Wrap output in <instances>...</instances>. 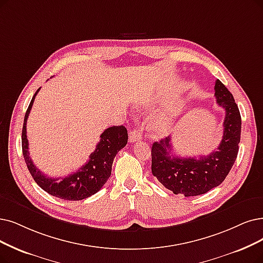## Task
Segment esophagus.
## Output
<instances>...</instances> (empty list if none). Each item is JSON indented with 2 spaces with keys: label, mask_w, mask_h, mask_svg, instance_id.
Listing matches in <instances>:
<instances>
[{
  "label": "esophagus",
  "mask_w": 263,
  "mask_h": 263,
  "mask_svg": "<svg viewBox=\"0 0 263 263\" xmlns=\"http://www.w3.org/2000/svg\"><path fill=\"white\" fill-rule=\"evenodd\" d=\"M141 139V134L139 132V129H133L130 133H129V142H136Z\"/></svg>",
  "instance_id": "1"
}]
</instances>
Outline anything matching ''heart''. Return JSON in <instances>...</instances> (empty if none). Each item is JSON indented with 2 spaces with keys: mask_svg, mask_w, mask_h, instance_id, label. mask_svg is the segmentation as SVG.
Instances as JSON below:
<instances>
[{
  "mask_svg": "<svg viewBox=\"0 0 263 263\" xmlns=\"http://www.w3.org/2000/svg\"><path fill=\"white\" fill-rule=\"evenodd\" d=\"M175 127V121L172 115L163 113L153 118L149 123V130L155 138H163L170 135Z\"/></svg>",
  "mask_w": 263,
  "mask_h": 263,
  "instance_id": "b5f03b06",
  "label": "heart"
}]
</instances>
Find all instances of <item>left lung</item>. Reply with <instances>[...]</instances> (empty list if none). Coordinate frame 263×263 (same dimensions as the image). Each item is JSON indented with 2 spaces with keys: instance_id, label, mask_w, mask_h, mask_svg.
Returning a JSON list of instances; mask_svg holds the SVG:
<instances>
[{
  "instance_id": "obj_1",
  "label": "left lung",
  "mask_w": 263,
  "mask_h": 263,
  "mask_svg": "<svg viewBox=\"0 0 263 263\" xmlns=\"http://www.w3.org/2000/svg\"><path fill=\"white\" fill-rule=\"evenodd\" d=\"M215 97L226 110L223 136L217 151L198 159L173 156L171 136L152 145V174L175 194L195 196L208 192L222 183L236 160L241 128L238 107L232 93L219 80L215 84Z\"/></svg>"
}]
</instances>
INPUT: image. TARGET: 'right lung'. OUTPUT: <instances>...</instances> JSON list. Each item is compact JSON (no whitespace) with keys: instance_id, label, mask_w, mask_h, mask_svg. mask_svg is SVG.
<instances>
[{"instance_id":"obj_1","label":"right lung","mask_w":263,"mask_h":263,"mask_svg":"<svg viewBox=\"0 0 263 263\" xmlns=\"http://www.w3.org/2000/svg\"><path fill=\"white\" fill-rule=\"evenodd\" d=\"M39 90L40 88L36 90L29 104L23 127V154L28 170L31 176L33 177L34 181L52 196L68 199V201H81V199L87 198L97 193L109 179L115 155L127 143V129L123 125L112 126V127L107 128L100 135V141L96 145L95 151L89 155V160L85 165L82 166L76 173L70 174L65 178H49L33 164L28 151L29 143L27 139L26 125Z\"/></svg>"}]
</instances>
